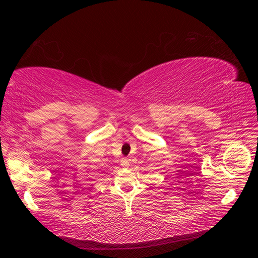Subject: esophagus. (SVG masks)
Segmentation results:
<instances>
[{"instance_id": "1", "label": "esophagus", "mask_w": 258, "mask_h": 258, "mask_svg": "<svg viewBox=\"0 0 258 258\" xmlns=\"http://www.w3.org/2000/svg\"><path fill=\"white\" fill-rule=\"evenodd\" d=\"M120 165H121L122 167H124V168L129 167V159H128V158H126V157L121 158V159H120Z\"/></svg>"}]
</instances>
